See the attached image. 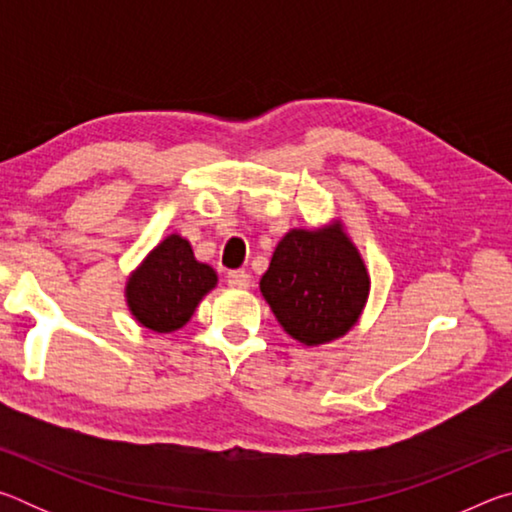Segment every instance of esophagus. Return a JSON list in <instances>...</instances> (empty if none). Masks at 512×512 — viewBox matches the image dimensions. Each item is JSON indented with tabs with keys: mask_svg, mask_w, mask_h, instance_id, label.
<instances>
[{
	"mask_svg": "<svg viewBox=\"0 0 512 512\" xmlns=\"http://www.w3.org/2000/svg\"><path fill=\"white\" fill-rule=\"evenodd\" d=\"M228 284L232 289H248L250 287V275L246 271H230Z\"/></svg>",
	"mask_w": 512,
	"mask_h": 512,
	"instance_id": "obj_1",
	"label": "esophagus"
}]
</instances>
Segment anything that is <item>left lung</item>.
Returning <instances> with one entry per match:
<instances>
[{
	"instance_id": "8db88e82",
	"label": "left lung",
	"mask_w": 512,
	"mask_h": 512,
	"mask_svg": "<svg viewBox=\"0 0 512 512\" xmlns=\"http://www.w3.org/2000/svg\"><path fill=\"white\" fill-rule=\"evenodd\" d=\"M259 291L291 339L323 345L357 325L370 275L343 223L334 221L316 230H289L275 246Z\"/></svg>"
}]
</instances>
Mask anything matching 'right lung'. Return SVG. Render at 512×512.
I'll return each mask as SVG.
<instances>
[{
  "label": "right lung",
  "instance_id": "obj_1",
  "mask_svg": "<svg viewBox=\"0 0 512 512\" xmlns=\"http://www.w3.org/2000/svg\"><path fill=\"white\" fill-rule=\"evenodd\" d=\"M219 277L210 264L198 262L192 244L169 235L155 246L126 282V305L142 327L169 334L185 327Z\"/></svg>",
  "mask_w": 512,
  "mask_h": 512
}]
</instances>
